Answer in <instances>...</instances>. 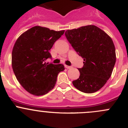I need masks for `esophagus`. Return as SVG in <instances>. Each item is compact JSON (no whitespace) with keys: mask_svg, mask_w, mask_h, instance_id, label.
<instances>
[{"mask_svg":"<svg viewBox=\"0 0 128 128\" xmlns=\"http://www.w3.org/2000/svg\"><path fill=\"white\" fill-rule=\"evenodd\" d=\"M65 67L67 69H71V68H72V66H65Z\"/></svg>","mask_w":128,"mask_h":128,"instance_id":"obj_1","label":"esophagus"}]
</instances>
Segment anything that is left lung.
<instances>
[{"instance_id": "1", "label": "left lung", "mask_w": 128, "mask_h": 128, "mask_svg": "<svg viewBox=\"0 0 128 128\" xmlns=\"http://www.w3.org/2000/svg\"><path fill=\"white\" fill-rule=\"evenodd\" d=\"M65 35L84 60L83 67L78 69L79 78L72 82L74 86L87 94L99 90L110 78L116 62L112 38L95 25L68 30Z\"/></svg>"}]
</instances>
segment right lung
<instances>
[{
    "instance_id": "right-lung-1",
    "label": "right lung",
    "mask_w": 128,
    "mask_h": 128,
    "mask_svg": "<svg viewBox=\"0 0 128 128\" xmlns=\"http://www.w3.org/2000/svg\"><path fill=\"white\" fill-rule=\"evenodd\" d=\"M40 26L32 27L20 35L12 54V65L16 79L33 95H44L55 86L58 74L65 69L63 64L46 63L51 58L50 50L64 34Z\"/></svg>"
}]
</instances>
